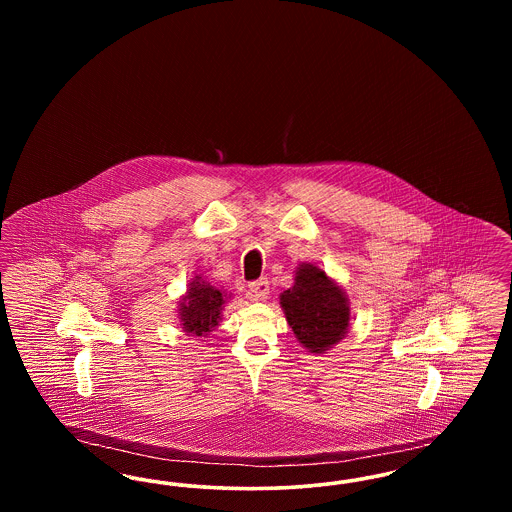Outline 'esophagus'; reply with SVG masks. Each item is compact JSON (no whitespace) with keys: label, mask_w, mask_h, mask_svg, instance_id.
<instances>
[{"label":"esophagus","mask_w":512,"mask_h":512,"mask_svg":"<svg viewBox=\"0 0 512 512\" xmlns=\"http://www.w3.org/2000/svg\"><path fill=\"white\" fill-rule=\"evenodd\" d=\"M249 295H251L253 301H265L270 295V284H268L267 278L251 282L249 284Z\"/></svg>","instance_id":"1"}]
</instances>
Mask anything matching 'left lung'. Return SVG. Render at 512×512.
<instances>
[{"label": "left lung", "instance_id": "1", "mask_svg": "<svg viewBox=\"0 0 512 512\" xmlns=\"http://www.w3.org/2000/svg\"><path fill=\"white\" fill-rule=\"evenodd\" d=\"M280 307L295 338L309 353H326L349 330V299L317 265L297 267L292 288L280 295Z\"/></svg>", "mask_w": 512, "mask_h": 512}]
</instances>
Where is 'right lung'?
Instances as JSON below:
<instances>
[{
  "mask_svg": "<svg viewBox=\"0 0 512 512\" xmlns=\"http://www.w3.org/2000/svg\"><path fill=\"white\" fill-rule=\"evenodd\" d=\"M226 299L228 293L215 288L197 274L192 278L186 295H182V299L178 301L180 328L186 334H194L197 338L207 336L219 326Z\"/></svg>",
  "mask_w": 512,
  "mask_h": 512,
  "instance_id": "right-lung-1",
  "label": "right lung"
}]
</instances>
